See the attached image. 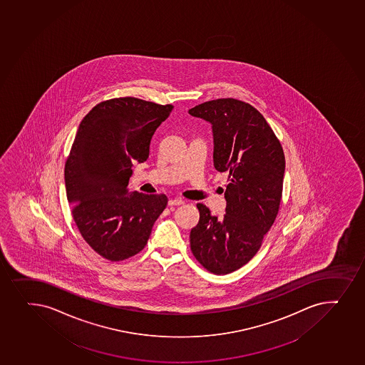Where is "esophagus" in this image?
Segmentation results:
<instances>
[{"mask_svg": "<svg viewBox=\"0 0 365 365\" xmlns=\"http://www.w3.org/2000/svg\"><path fill=\"white\" fill-rule=\"evenodd\" d=\"M185 204V200L180 199V197H176V199H171L169 200V206H178V205Z\"/></svg>", "mask_w": 365, "mask_h": 365, "instance_id": "esophagus-1", "label": "esophagus"}]
</instances>
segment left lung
I'll list each match as a JSON object with an SVG mask.
<instances>
[{"label":"left lung","instance_id":"8db88e82","mask_svg":"<svg viewBox=\"0 0 365 365\" xmlns=\"http://www.w3.org/2000/svg\"><path fill=\"white\" fill-rule=\"evenodd\" d=\"M188 113L211 124L213 166L229 173L225 215L212 216L196 205L200 220L190 232V248L208 271L230 274L255 257L277 216L284 154L265 118L246 102L218 98Z\"/></svg>","mask_w":365,"mask_h":365}]
</instances>
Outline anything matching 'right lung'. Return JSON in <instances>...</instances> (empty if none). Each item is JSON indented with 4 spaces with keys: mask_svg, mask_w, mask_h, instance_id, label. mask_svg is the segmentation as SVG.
<instances>
[{
    "mask_svg": "<svg viewBox=\"0 0 365 365\" xmlns=\"http://www.w3.org/2000/svg\"><path fill=\"white\" fill-rule=\"evenodd\" d=\"M173 105L140 98L101 102L83 118L65 165L67 200L83 239L103 258L138 255L168 205L164 194L129 192L135 161L148 159L155 130Z\"/></svg>",
    "mask_w": 365,
    "mask_h": 365,
    "instance_id": "obj_1",
    "label": "right lung"
}]
</instances>
